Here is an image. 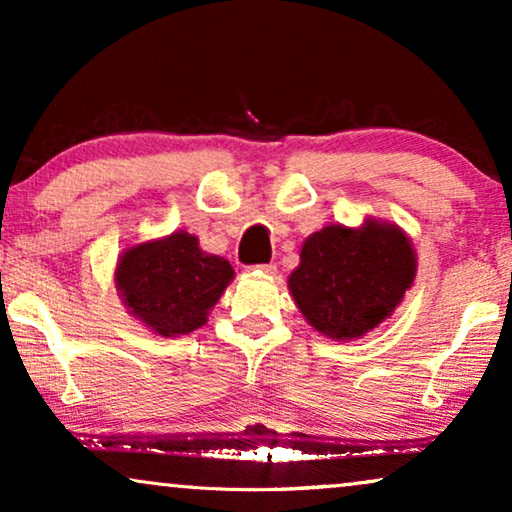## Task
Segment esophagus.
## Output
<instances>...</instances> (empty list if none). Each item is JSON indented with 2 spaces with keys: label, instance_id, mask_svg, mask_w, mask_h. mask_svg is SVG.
<instances>
[{
  "label": "esophagus",
  "instance_id": "34e87169",
  "mask_svg": "<svg viewBox=\"0 0 512 512\" xmlns=\"http://www.w3.org/2000/svg\"><path fill=\"white\" fill-rule=\"evenodd\" d=\"M254 272H261V275H275V272H277V265H272V263L254 265Z\"/></svg>",
  "mask_w": 512,
  "mask_h": 512
}]
</instances>
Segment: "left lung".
<instances>
[{
	"instance_id": "obj_1",
	"label": "left lung",
	"mask_w": 512,
	"mask_h": 512,
	"mask_svg": "<svg viewBox=\"0 0 512 512\" xmlns=\"http://www.w3.org/2000/svg\"><path fill=\"white\" fill-rule=\"evenodd\" d=\"M415 270L412 244L396 226H328L305 240L289 289L319 333L352 340L394 312Z\"/></svg>"
}]
</instances>
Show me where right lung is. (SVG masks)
Returning a JSON list of instances; mask_svg holds the SVG:
<instances>
[{"mask_svg": "<svg viewBox=\"0 0 512 512\" xmlns=\"http://www.w3.org/2000/svg\"><path fill=\"white\" fill-rule=\"evenodd\" d=\"M233 275L228 261L202 254L198 237L181 230L125 251L116 286L137 319L170 338L205 324Z\"/></svg>", "mask_w": 512, "mask_h": 512, "instance_id": "1", "label": "right lung"}]
</instances>
